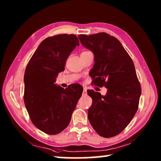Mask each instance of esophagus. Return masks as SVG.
Listing matches in <instances>:
<instances>
[{"label":"esophagus","mask_w":161,"mask_h":161,"mask_svg":"<svg viewBox=\"0 0 161 161\" xmlns=\"http://www.w3.org/2000/svg\"><path fill=\"white\" fill-rule=\"evenodd\" d=\"M82 95H84V96L86 95V87H84L83 92H82Z\"/></svg>","instance_id":"1"}]
</instances>
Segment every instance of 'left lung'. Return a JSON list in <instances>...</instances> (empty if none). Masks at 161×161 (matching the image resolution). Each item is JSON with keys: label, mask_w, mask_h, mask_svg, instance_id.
I'll return each instance as SVG.
<instances>
[{"label": "left lung", "mask_w": 161, "mask_h": 161, "mask_svg": "<svg viewBox=\"0 0 161 161\" xmlns=\"http://www.w3.org/2000/svg\"><path fill=\"white\" fill-rule=\"evenodd\" d=\"M78 37L94 53L92 82L108 89L105 95L87 90L92 99L89 121L100 136L114 137L128 125L138 108L141 88L133 62L119 41L106 33Z\"/></svg>", "instance_id": "left-lung-1"}]
</instances>
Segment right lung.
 Listing matches in <instances>:
<instances>
[{
	"label": "right lung",
	"mask_w": 161,
	"mask_h": 161,
	"mask_svg": "<svg viewBox=\"0 0 161 161\" xmlns=\"http://www.w3.org/2000/svg\"><path fill=\"white\" fill-rule=\"evenodd\" d=\"M76 46L80 43L74 34L47 38L25 68V108L33 124L48 135L60 133L68 126L82 94L83 87L79 84L66 89L55 84L58 73L64 70L67 59Z\"/></svg>",
	"instance_id": "right-lung-1"
}]
</instances>
